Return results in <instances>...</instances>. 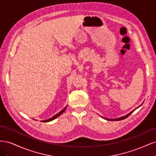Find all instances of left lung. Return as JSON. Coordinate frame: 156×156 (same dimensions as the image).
<instances>
[{
	"label": "left lung",
	"mask_w": 156,
	"mask_h": 156,
	"mask_svg": "<svg viewBox=\"0 0 156 156\" xmlns=\"http://www.w3.org/2000/svg\"><path fill=\"white\" fill-rule=\"evenodd\" d=\"M141 106V105L139 106V107H140ZM135 110H133V111H131V112H129V114H127V115H125V116H122V117H120V118H119V119H105V120H111V121H118V120H124V119H126V118L127 117V116H129L132 112H133V111H134Z\"/></svg>",
	"instance_id": "8db88e82"
}]
</instances>
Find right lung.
Returning <instances> with one entry per match:
<instances>
[{
  "instance_id": "add662e5",
  "label": "right lung",
  "mask_w": 156,
  "mask_h": 156,
  "mask_svg": "<svg viewBox=\"0 0 156 156\" xmlns=\"http://www.w3.org/2000/svg\"><path fill=\"white\" fill-rule=\"evenodd\" d=\"M66 107H64L63 109L60 112H59L58 113H57V114H56V115H55V116H53V117L52 118H51V119H48V120H43V121H41V122H50V121H52V120H53L54 119H56V118H57L58 116H59L60 115H62V113L64 112V111L66 110Z\"/></svg>"
}]
</instances>
